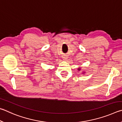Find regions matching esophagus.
<instances>
[{
    "mask_svg": "<svg viewBox=\"0 0 122 122\" xmlns=\"http://www.w3.org/2000/svg\"><path fill=\"white\" fill-rule=\"evenodd\" d=\"M63 60H64V61H67V57L64 56V57H63Z\"/></svg>",
    "mask_w": 122,
    "mask_h": 122,
    "instance_id": "1",
    "label": "esophagus"
}]
</instances>
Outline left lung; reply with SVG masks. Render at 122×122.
I'll use <instances>...</instances> for the list:
<instances>
[{
	"label": "left lung",
	"instance_id": "8db88e82",
	"mask_svg": "<svg viewBox=\"0 0 122 122\" xmlns=\"http://www.w3.org/2000/svg\"><path fill=\"white\" fill-rule=\"evenodd\" d=\"M81 70V67H78V71H80ZM84 73H85V72H83L82 74H84Z\"/></svg>",
	"mask_w": 122,
	"mask_h": 122
}]
</instances>
